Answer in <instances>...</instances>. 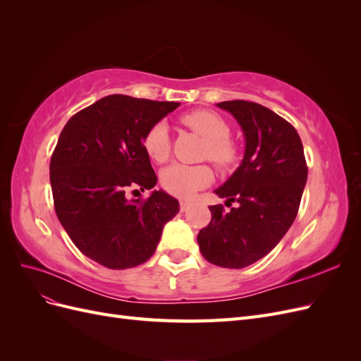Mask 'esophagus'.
I'll return each instance as SVG.
<instances>
[{
	"mask_svg": "<svg viewBox=\"0 0 361 361\" xmlns=\"http://www.w3.org/2000/svg\"><path fill=\"white\" fill-rule=\"evenodd\" d=\"M190 209V203L188 202H180V212H187Z\"/></svg>",
	"mask_w": 361,
	"mask_h": 361,
	"instance_id": "34e87169",
	"label": "esophagus"
}]
</instances>
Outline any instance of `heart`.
<instances>
[{"label":"heart","instance_id":"heart-1","mask_svg":"<svg viewBox=\"0 0 361 361\" xmlns=\"http://www.w3.org/2000/svg\"><path fill=\"white\" fill-rule=\"evenodd\" d=\"M183 125H187L195 134L204 138L203 158L212 161L216 167L231 169L238 159V147L231 137V126L216 113L207 110H195L182 117ZM143 147L147 157L155 162H166L170 155L169 126L158 122L152 126L143 138ZM212 170L200 166H185L173 164L161 173L162 188L171 195L187 199L195 191L204 188L212 182Z\"/></svg>","mask_w":361,"mask_h":361}]
</instances>
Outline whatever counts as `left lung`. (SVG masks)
<instances>
[{
    "mask_svg": "<svg viewBox=\"0 0 361 361\" xmlns=\"http://www.w3.org/2000/svg\"><path fill=\"white\" fill-rule=\"evenodd\" d=\"M245 137L241 166L214 192L227 199L209 206L211 223L199 232L203 257L223 268H244L267 256L289 231L307 182V164L295 128L269 108L248 101L216 104Z\"/></svg>",
    "mask_w": 361,
    "mask_h": 361,
    "instance_id": "obj_1",
    "label": "left lung"
}]
</instances>
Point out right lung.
I'll list each match as a JSON object with an SVG mask.
<instances>
[{
  "mask_svg": "<svg viewBox=\"0 0 361 361\" xmlns=\"http://www.w3.org/2000/svg\"><path fill=\"white\" fill-rule=\"evenodd\" d=\"M179 102L110 94L69 118L49 164L54 207L82 255L106 268L126 269L155 253L179 202L152 191L158 178L143 147L147 130Z\"/></svg>",
  "mask_w": 361,
  "mask_h": 361,
  "instance_id": "add662e5",
  "label": "right lung"
}]
</instances>
